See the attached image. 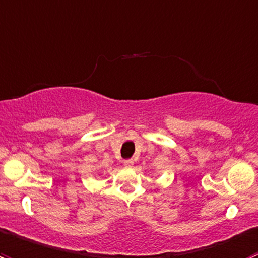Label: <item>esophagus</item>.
Wrapping results in <instances>:
<instances>
[{"label": "esophagus", "mask_w": 258, "mask_h": 258, "mask_svg": "<svg viewBox=\"0 0 258 258\" xmlns=\"http://www.w3.org/2000/svg\"><path fill=\"white\" fill-rule=\"evenodd\" d=\"M124 166H127V167H131L132 165H134V160L132 158H127V160L123 161Z\"/></svg>", "instance_id": "esophagus-1"}]
</instances>
